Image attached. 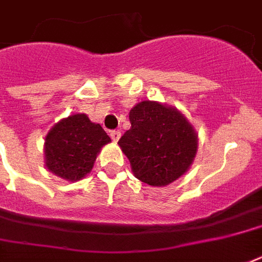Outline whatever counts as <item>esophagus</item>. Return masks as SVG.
<instances>
[{"label":"esophagus","mask_w":262,"mask_h":262,"mask_svg":"<svg viewBox=\"0 0 262 262\" xmlns=\"http://www.w3.org/2000/svg\"><path fill=\"white\" fill-rule=\"evenodd\" d=\"M110 137L113 139V141H114V143H117V141L121 139V132H119V130L110 132Z\"/></svg>","instance_id":"obj_1"}]
</instances>
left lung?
<instances>
[{"label":"left lung","mask_w":262,"mask_h":262,"mask_svg":"<svg viewBox=\"0 0 262 262\" xmlns=\"http://www.w3.org/2000/svg\"><path fill=\"white\" fill-rule=\"evenodd\" d=\"M129 119L130 129L118 145L136 178L160 187L187 172L197 154L199 135L178 108L143 100L132 108Z\"/></svg>","instance_id":"left-lung-1"}]
</instances>
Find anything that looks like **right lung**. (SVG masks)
<instances>
[{
	"label": "right lung",
	"instance_id": "add662e5",
	"mask_svg": "<svg viewBox=\"0 0 262 262\" xmlns=\"http://www.w3.org/2000/svg\"><path fill=\"white\" fill-rule=\"evenodd\" d=\"M111 139L85 114L59 119L45 137V166L59 178L77 182L90 174L98 154Z\"/></svg>",
	"mask_w": 262,
	"mask_h": 262
}]
</instances>
